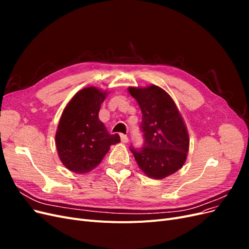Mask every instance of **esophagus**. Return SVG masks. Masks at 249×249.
Instances as JSON below:
<instances>
[{
	"instance_id": "obj_1",
	"label": "esophagus",
	"mask_w": 249,
	"mask_h": 249,
	"mask_svg": "<svg viewBox=\"0 0 249 249\" xmlns=\"http://www.w3.org/2000/svg\"><path fill=\"white\" fill-rule=\"evenodd\" d=\"M120 140H122V142H124V143H126L127 141H129V138L126 137V135L122 134V135H120Z\"/></svg>"
}]
</instances>
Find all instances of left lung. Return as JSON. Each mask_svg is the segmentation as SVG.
<instances>
[{
	"label": "left lung",
	"mask_w": 249,
	"mask_h": 249,
	"mask_svg": "<svg viewBox=\"0 0 249 249\" xmlns=\"http://www.w3.org/2000/svg\"><path fill=\"white\" fill-rule=\"evenodd\" d=\"M139 104L140 124L144 143L131 147L139 168L149 178L160 179L183 166L189 150V135L182 115L171 96L159 86L129 87Z\"/></svg>",
	"instance_id": "1"
}]
</instances>
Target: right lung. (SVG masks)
<instances>
[{"label":"right lung","mask_w":249,"mask_h":249,"mask_svg":"<svg viewBox=\"0 0 249 249\" xmlns=\"http://www.w3.org/2000/svg\"><path fill=\"white\" fill-rule=\"evenodd\" d=\"M106 91L86 87L73 95L64 108L56 132V147L64 166L76 173L90 172L120 142L118 134L111 135L99 118Z\"/></svg>","instance_id":"obj_1"}]
</instances>
